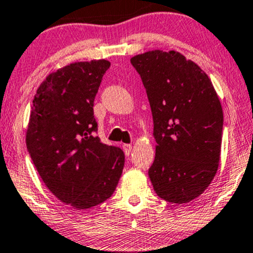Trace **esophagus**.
Here are the masks:
<instances>
[{
  "instance_id": "34e87169",
  "label": "esophagus",
  "mask_w": 253,
  "mask_h": 253,
  "mask_svg": "<svg viewBox=\"0 0 253 253\" xmlns=\"http://www.w3.org/2000/svg\"><path fill=\"white\" fill-rule=\"evenodd\" d=\"M123 149H124V153H126V157H129V155L131 154L132 146H131V144H124V146H123Z\"/></svg>"
}]
</instances>
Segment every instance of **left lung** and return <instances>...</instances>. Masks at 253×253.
I'll return each instance as SVG.
<instances>
[{
	"mask_svg": "<svg viewBox=\"0 0 253 253\" xmlns=\"http://www.w3.org/2000/svg\"><path fill=\"white\" fill-rule=\"evenodd\" d=\"M152 109L155 147L148 175L154 191L171 203L203 194L216 174L223 112L211 79L177 51L134 56Z\"/></svg>",
	"mask_w": 253,
	"mask_h": 253,
	"instance_id": "obj_1",
	"label": "left lung"
}]
</instances>
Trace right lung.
Returning <instances> with one entry per match:
<instances>
[{
    "mask_svg": "<svg viewBox=\"0 0 253 253\" xmlns=\"http://www.w3.org/2000/svg\"><path fill=\"white\" fill-rule=\"evenodd\" d=\"M110 64L65 65L42 82L33 99L27 150L46 188L78 211L111 197L124 167L123 150L94 136L93 105Z\"/></svg>",
    "mask_w": 253,
    "mask_h": 253,
    "instance_id": "right-lung-1",
    "label": "right lung"
}]
</instances>
